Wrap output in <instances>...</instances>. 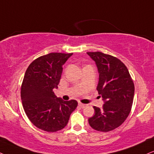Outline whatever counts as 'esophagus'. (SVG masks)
Returning <instances> with one entry per match:
<instances>
[{
	"mask_svg": "<svg viewBox=\"0 0 154 154\" xmlns=\"http://www.w3.org/2000/svg\"><path fill=\"white\" fill-rule=\"evenodd\" d=\"M79 106H80L81 108H82V109H83V108H85L86 106V104H83V103H79Z\"/></svg>",
	"mask_w": 154,
	"mask_h": 154,
	"instance_id": "esophagus-1",
	"label": "esophagus"
}]
</instances>
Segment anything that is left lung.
<instances>
[{
	"instance_id": "left-lung-1",
	"label": "left lung",
	"mask_w": 154,
	"mask_h": 154,
	"mask_svg": "<svg viewBox=\"0 0 154 154\" xmlns=\"http://www.w3.org/2000/svg\"><path fill=\"white\" fill-rule=\"evenodd\" d=\"M96 63L99 73L98 94L104 104L94 106L95 114L89 125L98 131L108 132L120 126L129 115L134 96V83L123 62L101 52H87Z\"/></svg>"
}]
</instances>
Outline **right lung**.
Here are the masks:
<instances>
[{"label": "right lung", "mask_w": 154, "mask_h": 154, "mask_svg": "<svg viewBox=\"0 0 154 154\" xmlns=\"http://www.w3.org/2000/svg\"><path fill=\"white\" fill-rule=\"evenodd\" d=\"M72 54L42 56L34 60L25 73L20 90L23 109L34 126L45 131L63 129L78 106L75 100L65 101L53 91L58 88L63 66Z\"/></svg>", "instance_id": "1"}]
</instances>
